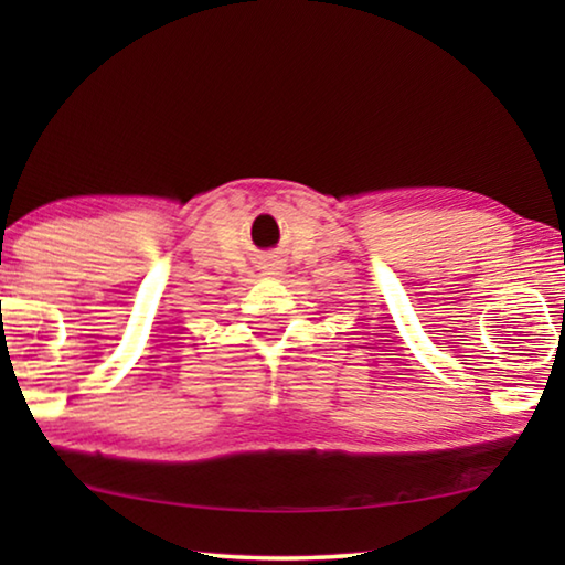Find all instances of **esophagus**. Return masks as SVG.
I'll return each instance as SVG.
<instances>
[{
    "instance_id": "esophagus-1",
    "label": "esophagus",
    "mask_w": 565,
    "mask_h": 565,
    "mask_svg": "<svg viewBox=\"0 0 565 565\" xmlns=\"http://www.w3.org/2000/svg\"><path fill=\"white\" fill-rule=\"evenodd\" d=\"M259 269H262L264 276H281L284 274V262L279 259V256H266Z\"/></svg>"
}]
</instances>
